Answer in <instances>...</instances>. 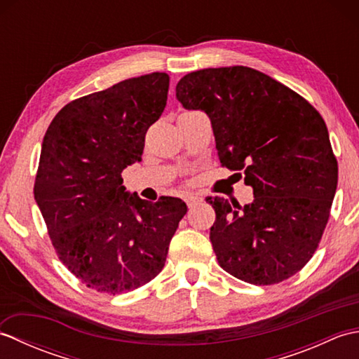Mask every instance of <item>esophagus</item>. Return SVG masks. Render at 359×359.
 I'll use <instances>...</instances> for the list:
<instances>
[{"mask_svg":"<svg viewBox=\"0 0 359 359\" xmlns=\"http://www.w3.org/2000/svg\"><path fill=\"white\" fill-rule=\"evenodd\" d=\"M185 202H187V205H188V208H193V207H196L197 203L201 202V197H197V196H194V194H189V196L185 197Z\"/></svg>","mask_w":359,"mask_h":359,"instance_id":"1","label":"esophagus"}]
</instances>
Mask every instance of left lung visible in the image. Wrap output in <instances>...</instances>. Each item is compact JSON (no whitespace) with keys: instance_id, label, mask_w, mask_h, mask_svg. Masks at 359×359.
Instances as JSON below:
<instances>
[{"instance_id":"obj_1","label":"left lung","mask_w":359,"mask_h":359,"mask_svg":"<svg viewBox=\"0 0 359 359\" xmlns=\"http://www.w3.org/2000/svg\"><path fill=\"white\" fill-rule=\"evenodd\" d=\"M185 109L211 120L222 166L245 175L255 199L241 207L207 197L219 265L248 284L292 278L318 248L338 185L329 131L313 106L247 66L208 67L175 86Z\"/></svg>"}]
</instances>
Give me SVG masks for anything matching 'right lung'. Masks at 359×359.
I'll return each instance as SVG.
<instances>
[{"label":"right lung","instance_id":"add662e5","mask_svg":"<svg viewBox=\"0 0 359 359\" xmlns=\"http://www.w3.org/2000/svg\"><path fill=\"white\" fill-rule=\"evenodd\" d=\"M170 77L152 72L67 103L44 134L34 194L58 259L88 288L131 292L162 271L187 215L177 197L129 194L121 171L140 162Z\"/></svg>","mask_w":359,"mask_h":359}]
</instances>
